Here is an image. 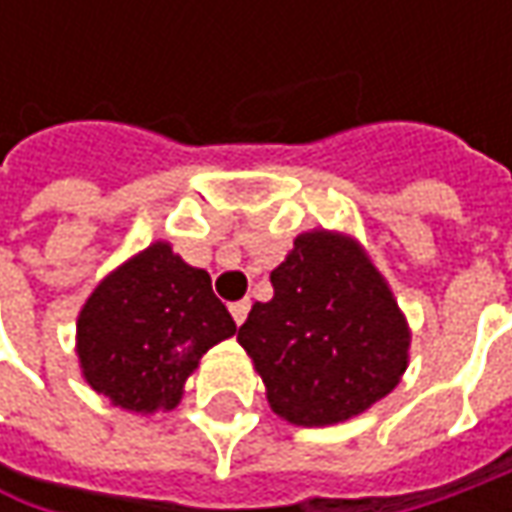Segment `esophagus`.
Returning <instances> with one entry per match:
<instances>
[{
  "label": "esophagus",
  "mask_w": 512,
  "mask_h": 512,
  "mask_svg": "<svg viewBox=\"0 0 512 512\" xmlns=\"http://www.w3.org/2000/svg\"><path fill=\"white\" fill-rule=\"evenodd\" d=\"M247 310H250V302H247V299H239V302H233V305H230V316H233V322H236V325H242V322H245Z\"/></svg>",
  "instance_id": "esophagus-1"
}]
</instances>
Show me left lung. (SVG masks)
<instances>
[{
	"label": "left lung",
	"instance_id": "left-lung-1",
	"mask_svg": "<svg viewBox=\"0 0 512 512\" xmlns=\"http://www.w3.org/2000/svg\"><path fill=\"white\" fill-rule=\"evenodd\" d=\"M273 299L239 327L273 413L325 427L384 399L407 367L410 333L390 287L353 239L302 233L270 273Z\"/></svg>",
	"mask_w": 512,
	"mask_h": 512
}]
</instances>
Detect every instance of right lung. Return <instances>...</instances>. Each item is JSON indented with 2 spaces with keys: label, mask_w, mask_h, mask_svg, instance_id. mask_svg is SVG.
I'll return each instance as SVG.
<instances>
[{
  "label": "right lung",
  "mask_w": 512,
  "mask_h": 512,
  "mask_svg": "<svg viewBox=\"0 0 512 512\" xmlns=\"http://www.w3.org/2000/svg\"><path fill=\"white\" fill-rule=\"evenodd\" d=\"M76 330L90 387L125 410L153 413L179 404L193 367L236 322L205 270L156 242L93 290Z\"/></svg>",
  "instance_id": "1"
}]
</instances>
